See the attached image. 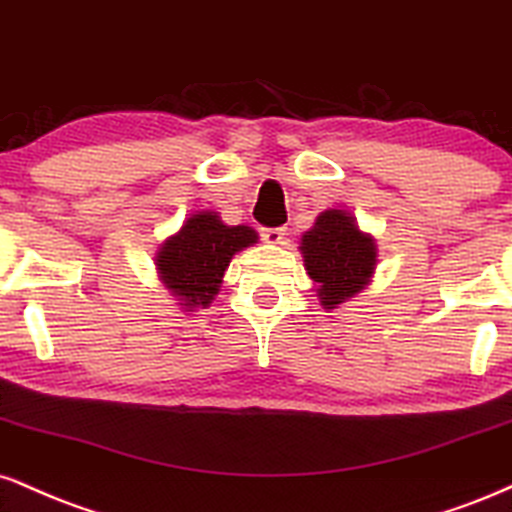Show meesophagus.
Instances as JSON below:
<instances>
[{"label":"esophagus","instance_id":"1","mask_svg":"<svg viewBox=\"0 0 512 512\" xmlns=\"http://www.w3.org/2000/svg\"><path fill=\"white\" fill-rule=\"evenodd\" d=\"M283 236H286V229H283V226H276V229H262L264 243L276 245V243H281Z\"/></svg>","mask_w":512,"mask_h":512}]
</instances>
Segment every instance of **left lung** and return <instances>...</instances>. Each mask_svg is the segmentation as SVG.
<instances>
[{
  "label": "left lung",
  "mask_w": 512,
  "mask_h": 512,
  "mask_svg": "<svg viewBox=\"0 0 512 512\" xmlns=\"http://www.w3.org/2000/svg\"><path fill=\"white\" fill-rule=\"evenodd\" d=\"M305 269L317 283L319 303L334 310L372 279L377 267L374 238L357 229L355 219L341 209H326L300 243Z\"/></svg>",
  "instance_id": "8db88e82"
}]
</instances>
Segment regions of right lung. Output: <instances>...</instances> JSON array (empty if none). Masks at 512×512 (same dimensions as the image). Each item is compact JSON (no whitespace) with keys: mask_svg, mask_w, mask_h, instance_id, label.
<instances>
[{"mask_svg":"<svg viewBox=\"0 0 512 512\" xmlns=\"http://www.w3.org/2000/svg\"><path fill=\"white\" fill-rule=\"evenodd\" d=\"M257 243L250 226H226L217 212L193 214L157 252L164 286L186 307H209L231 257Z\"/></svg>","mask_w":512,"mask_h":512,"instance_id":"obj_1","label":"right lung"}]
</instances>
